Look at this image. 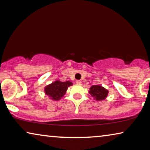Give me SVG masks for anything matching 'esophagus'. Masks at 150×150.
Listing matches in <instances>:
<instances>
[{
    "label": "esophagus",
    "instance_id": "esophagus-1",
    "mask_svg": "<svg viewBox=\"0 0 150 150\" xmlns=\"http://www.w3.org/2000/svg\"><path fill=\"white\" fill-rule=\"evenodd\" d=\"M76 83H77V84H78V85H81V81H79V80H77V81H76Z\"/></svg>",
    "mask_w": 150,
    "mask_h": 150
}]
</instances>
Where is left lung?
Here are the masks:
<instances>
[{"mask_svg": "<svg viewBox=\"0 0 150 150\" xmlns=\"http://www.w3.org/2000/svg\"><path fill=\"white\" fill-rule=\"evenodd\" d=\"M89 93L96 100H102L107 96L108 91L100 85H93L90 88Z\"/></svg>", "mask_w": 150, "mask_h": 150, "instance_id": "8db88e82", "label": "left lung"}]
</instances>
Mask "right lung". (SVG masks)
<instances>
[{"mask_svg": "<svg viewBox=\"0 0 150 150\" xmlns=\"http://www.w3.org/2000/svg\"><path fill=\"white\" fill-rule=\"evenodd\" d=\"M71 85H72V83L70 81L62 82L59 81H56L55 82L47 86L45 88V92L52 99L58 100L65 95L68 87Z\"/></svg>", "mask_w": 150, "mask_h": 150, "instance_id": "1", "label": "right lung"}]
</instances>
